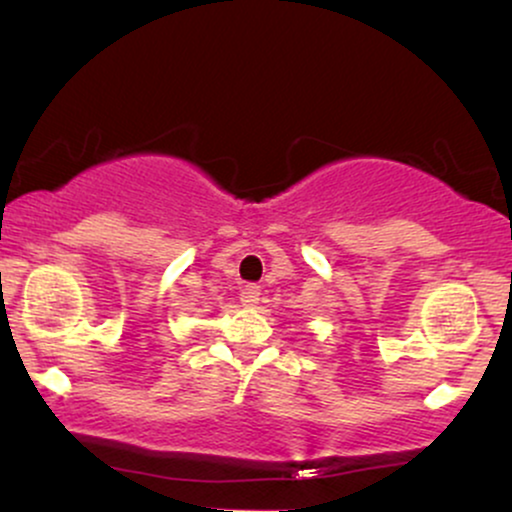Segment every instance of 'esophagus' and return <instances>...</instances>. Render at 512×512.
Wrapping results in <instances>:
<instances>
[{"instance_id": "obj_1", "label": "esophagus", "mask_w": 512, "mask_h": 512, "mask_svg": "<svg viewBox=\"0 0 512 512\" xmlns=\"http://www.w3.org/2000/svg\"><path fill=\"white\" fill-rule=\"evenodd\" d=\"M240 303L248 305V308L260 303V286H257V284L243 286V289H240Z\"/></svg>"}]
</instances>
